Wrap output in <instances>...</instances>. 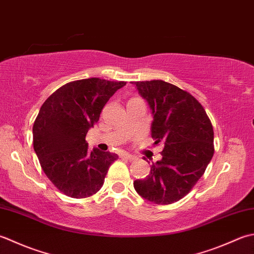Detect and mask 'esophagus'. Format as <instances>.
I'll use <instances>...</instances> for the list:
<instances>
[{"instance_id":"34e87169","label":"esophagus","mask_w":254,"mask_h":254,"mask_svg":"<svg viewBox=\"0 0 254 254\" xmlns=\"http://www.w3.org/2000/svg\"><path fill=\"white\" fill-rule=\"evenodd\" d=\"M122 157H123L124 159L129 160V161H132V160H136V157L132 156V154H129V153H124V154H122Z\"/></svg>"}]
</instances>
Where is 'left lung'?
Returning a JSON list of instances; mask_svg holds the SVG:
<instances>
[{"mask_svg":"<svg viewBox=\"0 0 254 254\" xmlns=\"http://www.w3.org/2000/svg\"><path fill=\"white\" fill-rule=\"evenodd\" d=\"M132 84L151 110L154 144H164L162 159L133 188L151 203L172 204L193 189L213 158V126L200 103L180 87L162 80Z\"/></svg>","mask_w":254,"mask_h":254,"instance_id":"8db88e82","label":"left lung"}]
</instances>
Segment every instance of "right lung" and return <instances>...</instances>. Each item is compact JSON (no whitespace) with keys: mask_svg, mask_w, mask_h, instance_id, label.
Returning <instances> with one entry per match:
<instances>
[{"mask_svg":"<svg viewBox=\"0 0 254 254\" xmlns=\"http://www.w3.org/2000/svg\"><path fill=\"white\" fill-rule=\"evenodd\" d=\"M126 82L98 77L59 87L43 106L33 126L34 150L45 174L60 192L73 198L97 193L116 153L87 149L85 136L100 120L108 100Z\"/></svg>","mask_w":254,"mask_h":254,"instance_id":"1","label":"right lung"}]
</instances>
